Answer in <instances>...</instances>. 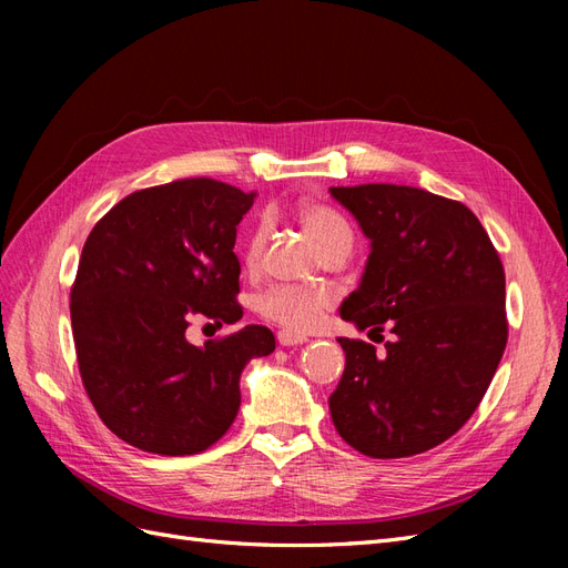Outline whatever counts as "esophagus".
I'll list each match as a JSON object with an SVG mask.
<instances>
[{
    "label": "esophagus",
    "instance_id": "obj_1",
    "mask_svg": "<svg viewBox=\"0 0 568 568\" xmlns=\"http://www.w3.org/2000/svg\"><path fill=\"white\" fill-rule=\"evenodd\" d=\"M277 341H280V346H301V343H305L307 338L303 336V334H296V332H280L277 334Z\"/></svg>",
    "mask_w": 568,
    "mask_h": 568
}]
</instances>
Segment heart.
Returning a JSON list of instances; mask_svg holds the SVG:
<instances>
[{"mask_svg":"<svg viewBox=\"0 0 568 568\" xmlns=\"http://www.w3.org/2000/svg\"><path fill=\"white\" fill-rule=\"evenodd\" d=\"M298 217L305 234L311 236V242L320 251L341 242V239H353L348 222L343 220L336 211L324 209V205L305 203L301 205ZM261 246H263V230H255L246 248L248 265L257 261ZM326 303H329V298H326V294H322V291L277 286V288H270L267 294L257 301V311H261V315L267 317L270 322L284 326L286 332L301 334V332L315 329V326L322 322Z\"/></svg>","mask_w":568,"mask_h":568,"instance_id":"obj_1","label":"heart"}]
</instances>
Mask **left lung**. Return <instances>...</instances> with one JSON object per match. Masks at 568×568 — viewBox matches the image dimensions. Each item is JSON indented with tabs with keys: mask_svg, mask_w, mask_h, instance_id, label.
Returning <instances> with one entry per match:
<instances>
[{
	"mask_svg": "<svg viewBox=\"0 0 568 568\" xmlns=\"http://www.w3.org/2000/svg\"><path fill=\"white\" fill-rule=\"evenodd\" d=\"M369 239L363 280L341 303L372 343L338 338L346 353L329 409L338 436L374 459L432 450L464 426L507 346L505 270L478 217L403 184L332 186Z\"/></svg>",
	"mask_w": 568,
	"mask_h": 568,
	"instance_id": "left-lung-1",
	"label": "left lung"
}]
</instances>
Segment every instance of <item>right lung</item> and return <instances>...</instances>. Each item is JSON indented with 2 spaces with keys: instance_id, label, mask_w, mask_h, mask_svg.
<instances>
[{
  "instance_id": "1",
  "label": "right lung",
  "mask_w": 568,
  "mask_h": 568,
  "mask_svg": "<svg viewBox=\"0 0 568 568\" xmlns=\"http://www.w3.org/2000/svg\"><path fill=\"white\" fill-rule=\"evenodd\" d=\"M253 199L209 178L149 186L84 242L71 288L80 376L101 422L134 448L209 450L242 405L244 367L274 351L261 324L203 348L184 336L199 313L220 326L242 320L234 242Z\"/></svg>"
}]
</instances>
